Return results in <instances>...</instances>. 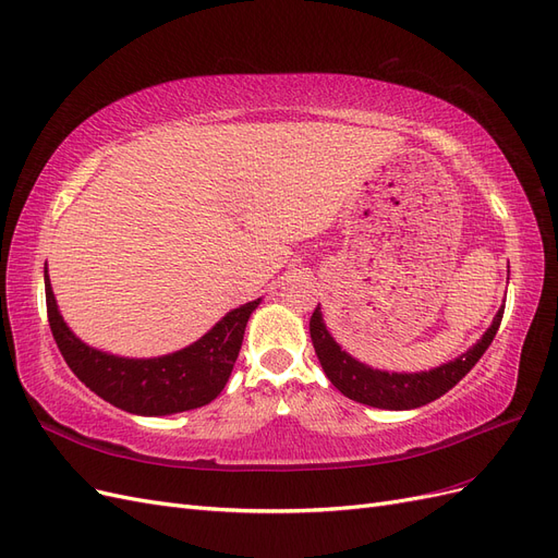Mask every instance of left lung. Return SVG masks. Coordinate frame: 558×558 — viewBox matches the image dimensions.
I'll list each match as a JSON object with an SVG mask.
<instances>
[{
    "mask_svg": "<svg viewBox=\"0 0 558 558\" xmlns=\"http://www.w3.org/2000/svg\"><path fill=\"white\" fill-rule=\"evenodd\" d=\"M502 312L505 307L498 310L492 328L482 335V340L472 349H468L463 356L435 367L430 373H414V375H398V373L388 375V373H381V369H373L359 363L356 359H351L326 330L318 305L310 318V335H312V344L320 361V367H324L326 377L332 381L337 391H342L351 400L369 404V408L414 410V408H421V404H428L440 396H445L449 388H453L472 367H475V363L484 356L488 344L494 342V337L500 328Z\"/></svg>",
    "mask_w": 558,
    "mask_h": 558,
    "instance_id": "left-lung-1",
    "label": "left lung"
}]
</instances>
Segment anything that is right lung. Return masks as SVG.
<instances>
[{
	"label": "right lung",
	"instance_id": "1",
	"mask_svg": "<svg viewBox=\"0 0 558 558\" xmlns=\"http://www.w3.org/2000/svg\"><path fill=\"white\" fill-rule=\"evenodd\" d=\"M46 312L53 340L72 373L113 408L142 416H165L211 402L240 356L244 328L260 300L232 310L191 347L160 359H118L83 344L62 320L48 272Z\"/></svg>",
	"mask_w": 558,
	"mask_h": 558
}]
</instances>
